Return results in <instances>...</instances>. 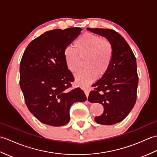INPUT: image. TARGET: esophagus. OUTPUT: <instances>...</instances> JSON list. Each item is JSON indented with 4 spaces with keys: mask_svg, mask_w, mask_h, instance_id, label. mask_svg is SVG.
<instances>
[{
    "mask_svg": "<svg viewBox=\"0 0 157 157\" xmlns=\"http://www.w3.org/2000/svg\"><path fill=\"white\" fill-rule=\"evenodd\" d=\"M84 93L85 94L86 96V97H88V95H89V92H90V90H89V88H85L84 89Z\"/></svg>",
    "mask_w": 157,
    "mask_h": 157,
    "instance_id": "34e87169",
    "label": "esophagus"
}]
</instances>
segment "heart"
<instances>
[{"instance_id": "1", "label": "heart", "mask_w": 157, "mask_h": 157, "mask_svg": "<svg viewBox=\"0 0 157 157\" xmlns=\"http://www.w3.org/2000/svg\"><path fill=\"white\" fill-rule=\"evenodd\" d=\"M75 47H66L63 55L67 67L72 73L78 71L80 59L85 58V68L75 76L78 84L81 86L90 84L97 75L101 77L108 71L112 62L113 48L107 40L98 35L85 33L75 42Z\"/></svg>"}]
</instances>
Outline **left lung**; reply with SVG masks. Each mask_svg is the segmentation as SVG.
Returning <instances> with one entry per match:
<instances>
[{
    "label": "left lung",
    "instance_id": "1",
    "mask_svg": "<svg viewBox=\"0 0 157 157\" xmlns=\"http://www.w3.org/2000/svg\"><path fill=\"white\" fill-rule=\"evenodd\" d=\"M88 30L104 36L111 43L113 56L111 66L104 75L92 84L94 90L88 100L99 102L104 107L96 123L113 125L123 121L136 102L138 76L136 59L128 42L118 32L110 29L87 28Z\"/></svg>",
    "mask_w": 157,
    "mask_h": 157
}]
</instances>
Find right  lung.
<instances>
[{
  "label": "right lung",
  "mask_w": 157,
  "mask_h": 157,
  "mask_svg": "<svg viewBox=\"0 0 157 157\" xmlns=\"http://www.w3.org/2000/svg\"><path fill=\"white\" fill-rule=\"evenodd\" d=\"M82 30L69 28L46 32L29 43L23 55L20 88L29 111L44 124H67L73 103L87 99L79 88L69 90L74 78L63 55L65 48Z\"/></svg>",
  "instance_id": "right-lung-1"
}]
</instances>
